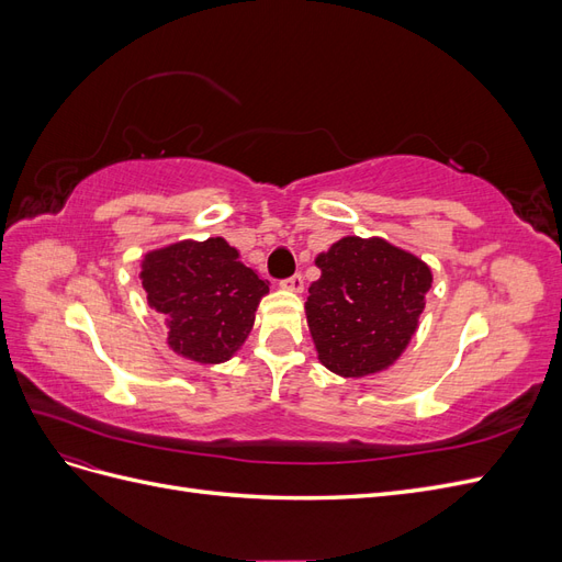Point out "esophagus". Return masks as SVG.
<instances>
[{"mask_svg": "<svg viewBox=\"0 0 562 562\" xmlns=\"http://www.w3.org/2000/svg\"><path fill=\"white\" fill-rule=\"evenodd\" d=\"M281 288H285V291H291V293H302V288H304L302 274H293V277L283 279V281H281Z\"/></svg>", "mask_w": 562, "mask_h": 562, "instance_id": "34e87169", "label": "esophagus"}]
</instances>
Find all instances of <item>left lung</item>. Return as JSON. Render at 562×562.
<instances>
[{
	"mask_svg": "<svg viewBox=\"0 0 562 562\" xmlns=\"http://www.w3.org/2000/svg\"><path fill=\"white\" fill-rule=\"evenodd\" d=\"M321 279L304 302L318 361L335 375L386 370L411 345L431 269L384 239L345 236L316 258Z\"/></svg>",
	"mask_w": 562,
	"mask_h": 562,
	"instance_id": "8db88e82",
	"label": "left lung"
}]
</instances>
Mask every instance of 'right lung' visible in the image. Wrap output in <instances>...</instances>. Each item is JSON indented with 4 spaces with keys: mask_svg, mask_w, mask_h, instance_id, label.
<instances>
[{
    "mask_svg": "<svg viewBox=\"0 0 562 562\" xmlns=\"http://www.w3.org/2000/svg\"><path fill=\"white\" fill-rule=\"evenodd\" d=\"M147 304L168 328V347L196 363H223L239 351L269 293L223 236L178 241L143 258Z\"/></svg>",
    "mask_w": 562,
    "mask_h": 562,
    "instance_id": "obj_1",
    "label": "right lung"
}]
</instances>
